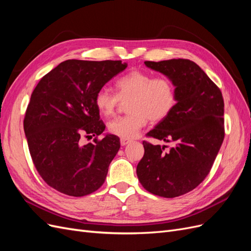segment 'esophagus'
Wrapping results in <instances>:
<instances>
[{"instance_id":"34e87169","label":"esophagus","mask_w":251,"mask_h":251,"mask_svg":"<svg viewBox=\"0 0 251 251\" xmlns=\"http://www.w3.org/2000/svg\"><path fill=\"white\" fill-rule=\"evenodd\" d=\"M131 142V140L130 139H126V138H121L120 139V143H121V146H126V144H128Z\"/></svg>"}]
</instances>
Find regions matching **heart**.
<instances>
[{"label": "heart", "instance_id": "heart-1", "mask_svg": "<svg viewBox=\"0 0 251 251\" xmlns=\"http://www.w3.org/2000/svg\"><path fill=\"white\" fill-rule=\"evenodd\" d=\"M115 87L117 94L107 88L96 93L95 103L104 116H111L115 112L120 100L127 102L126 116L111 120L108 127L110 133L121 138L131 139L138 135L141 128L151 121H160L165 118L176 104V89L173 81L163 76L132 71L119 77Z\"/></svg>", "mask_w": 251, "mask_h": 251}]
</instances>
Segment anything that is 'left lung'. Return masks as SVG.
Wrapping results in <instances>:
<instances>
[{
	"instance_id": "1",
	"label": "left lung",
	"mask_w": 251,
	"mask_h": 251,
	"mask_svg": "<svg viewBox=\"0 0 251 251\" xmlns=\"http://www.w3.org/2000/svg\"><path fill=\"white\" fill-rule=\"evenodd\" d=\"M170 78L176 104L148 133L174 147L143 141L144 155L137 177L148 192L175 198L193 191L207 176L224 139V101L221 91L201 68L189 59L144 62Z\"/></svg>"
}]
</instances>
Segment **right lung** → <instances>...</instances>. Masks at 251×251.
Returning a JSON list of instances; mask_svg holds the SVG:
<instances>
[{
    "instance_id": "right-lung-1",
    "label": "right lung",
    "mask_w": 251,
    "mask_h": 251,
    "mask_svg": "<svg viewBox=\"0 0 251 251\" xmlns=\"http://www.w3.org/2000/svg\"><path fill=\"white\" fill-rule=\"evenodd\" d=\"M126 68L121 60L68 59L33 90L24 119L29 151L41 177L59 193L81 197L103 184L119 138L105 134L82 144L80 137L104 131L95 96Z\"/></svg>"
}]
</instances>
